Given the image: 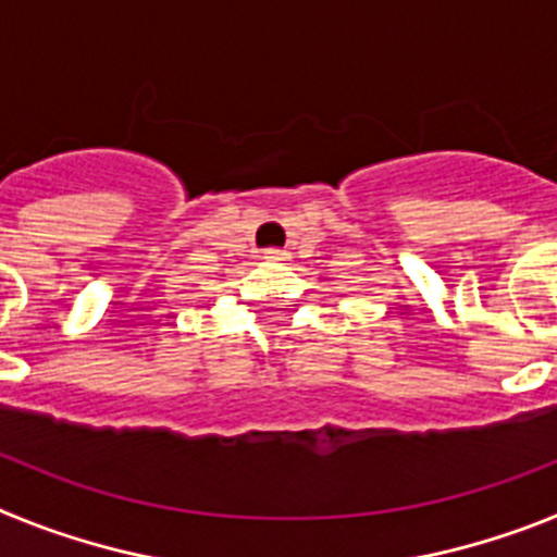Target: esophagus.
<instances>
[{
    "instance_id": "obj_1",
    "label": "esophagus",
    "mask_w": 557,
    "mask_h": 557,
    "mask_svg": "<svg viewBox=\"0 0 557 557\" xmlns=\"http://www.w3.org/2000/svg\"><path fill=\"white\" fill-rule=\"evenodd\" d=\"M264 259H268V262H287L289 253L282 248H268L264 250Z\"/></svg>"
}]
</instances>
